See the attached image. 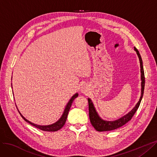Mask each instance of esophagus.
I'll list each match as a JSON object with an SVG mask.
<instances>
[{"label": "esophagus", "mask_w": 157, "mask_h": 157, "mask_svg": "<svg viewBox=\"0 0 157 157\" xmlns=\"http://www.w3.org/2000/svg\"><path fill=\"white\" fill-rule=\"evenodd\" d=\"M86 89H87V88H86V86H85V85L82 86V87H81V91H82V92H83V93H85L86 90H87Z\"/></svg>", "instance_id": "esophagus-1"}]
</instances>
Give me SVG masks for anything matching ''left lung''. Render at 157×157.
Segmentation results:
<instances>
[{"label":"left lung","mask_w":157,"mask_h":157,"mask_svg":"<svg viewBox=\"0 0 157 157\" xmlns=\"http://www.w3.org/2000/svg\"><path fill=\"white\" fill-rule=\"evenodd\" d=\"M135 50L136 52V54L138 55V57L139 58V61H140V72H141V96L140 98V100L138 101V103L136 104L135 107L133 108L131 111L124 116L123 117H121L117 120L114 121H105L101 119L99 115H98V113L96 112L95 107L93 105V103L92 102L90 98H88L89 101V118L90 123L94 127V129L98 131H112L117 129L119 127L123 126L126 123L128 122L129 120H131L133 115L135 114L137 109L140 105L141 100L142 99V97L144 95V86H145V76H144V71L143 68V63L141 56L139 53L138 50L134 47Z\"/></svg>","instance_id":"obj_1"}]
</instances>
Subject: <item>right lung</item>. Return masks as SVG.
I'll return each instance as SVG.
<instances>
[{"label": "right lung", "instance_id": "obj_1", "mask_svg": "<svg viewBox=\"0 0 157 157\" xmlns=\"http://www.w3.org/2000/svg\"><path fill=\"white\" fill-rule=\"evenodd\" d=\"M78 96V93H75L74 96H72V97L71 98V100H69V101L68 102L67 105L65 107V110H64V112L62 114V116L61 117V118L58 120L56 123L53 124H51V125H37V124H35L33 123H32L31 121H30L29 120H26L23 116L21 114V113L19 111V114H21V117L24 119L26 122L29 123L30 124H31L32 125L34 126L37 127V128L44 131H57L58 130H59L60 129H61L62 127H63V125H65V122H66V120L67 118V116L68 114V112L70 111V109H71V107L72 105V103L73 102V101L74 100L75 98H76Z\"/></svg>", "mask_w": 157, "mask_h": 157}]
</instances>
